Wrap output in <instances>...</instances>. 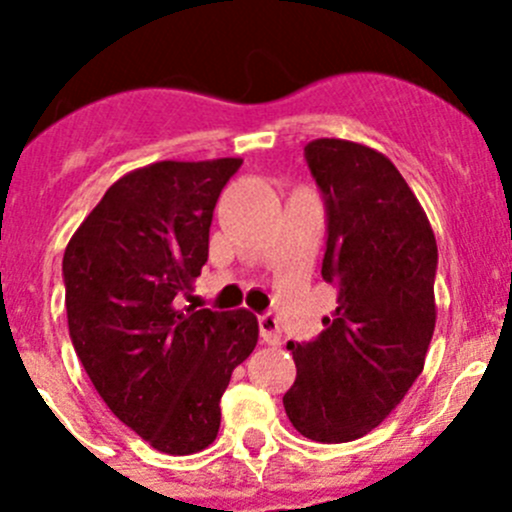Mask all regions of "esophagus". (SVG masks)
<instances>
[{"instance_id": "esophagus-1", "label": "esophagus", "mask_w": 512, "mask_h": 512, "mask_svg": "<svg viewBox=\"0 0 512 512\" xmlns=\"http://www.w3.org/2000/svg\"><path fill=\"white\" fill-rule=\"evenodd\" d=\"M260 339L265 344H270V347L282 344V329H280V322H277V317H272V314H262L260 317Z\"/></svg>"}]
</instances>
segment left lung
<instances>
[{"label": "left lung", "instance_id": "8db88e82", "mask_svg": "<svg viewBox=\"0 0 512 512\" xmlns=\"http://www.w3.org/2000/svg\"><path fill=\"white\" fill-rule=\"evenodd\" d=\"M327 205L324 282L337 309L314 342L294 344L297 379L282 404L302 436L347 443L401 404L423 371L436 327L438 247L396 165L364 143L304 148Z\"/></svg>", "mask_w": 512, "mask_h": 512}]
</instances>
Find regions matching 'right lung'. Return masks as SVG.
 Masks as SVG:
<instances>
[{"instance_id": "right-lung-1", "label": "right lung", "mask_w": 512, "mask_h": 512, "mask_svg": "<svg viewBox=\"0 0 512 512\" xmlns=\"http://www.w3.org/2000/svg\"><path fill=\"white\" fill-rule=\"evenodd\" d=\"M240 158L158 160L118 178L64 252L76 354L128 428L170 456L215 441L232 369L257 344L247 309H178L208 262L213 210Z\"/></svg>"}]
</instances>
